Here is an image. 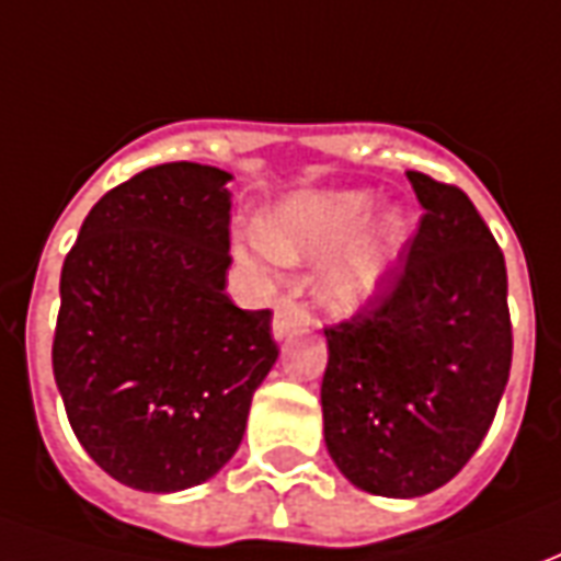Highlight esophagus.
<instances>
[{
  "label": "esophagus",
  "instance_id": "esophagus-1",
  "mask_svg": "<svg viewBox=\"0 0 561 561\" xmlns=\"http://www.w3.org/2000/svg\"><path fill=\"white\" fill-rule=\"evenodd\" d=\"M309 328V312L304 306L294 304L291 297H279L276 300V312H273V336L285 340L291 333H304Z\"/></svg>",
  "mask_w": 561,
  "mask_h": 561
}]
</instances>
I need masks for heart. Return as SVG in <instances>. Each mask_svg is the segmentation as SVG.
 <instances>
[{
  "label": "heart",
  "mask_w": 561,
  "mask_h": 561,
  "mask_svg": "<svg viewBox=\"0 0 561 561\" xmlns=\"http://www.w3.org/2000/svg\"><path fill=\"white\" fill-rule=\"evenodd\" d=\"M373 207V192L297 195L264 221V245H233V252L249 264L261 252L288 264L336 255L324 273L321 294L336 312H354L376 294L378 282L412 233L409 216L400 207H385L369 219Z\"/></svg>",
  "instance_id": "obj_1"
}]
</instances>
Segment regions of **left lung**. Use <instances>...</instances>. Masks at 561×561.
I'll list each match as a JSON object with an SVG mask.
<instances>
[{"label": "left lung", "mask_w": 561, "mask_h": 561, "mask_svg": "<svg viewBox=\"0 0 561 561\" xmlns=\"http://www.w3.org/2000/svg\"><path fill=\"white\" fill-rule=\"evenodd\" d=\"M423 216L397 267L324 328V442L366 493L445 486L495 417L511 373L505 255L457 185L409 171Z\"/></svg>", "instance_id": "1"}]
</instances>
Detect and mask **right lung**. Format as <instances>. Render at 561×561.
Masks as SVG:
<instances>
[{"mask_svg": "<svg viewBox=\"0 0 561 561\" xmlns=\"http://www.w3.org/2000/svg\"><path fill=\"white\" fill-rule=\"evenodd\" d=\"M231 173L168 161L111 188L62 264L54 378L71 430L144 493L197 486L237 454L279 357L270 309L225 294Z\"/></svg>", "mask_w": 561, "mask_h": 561, "instance_id": "add662e5", "label": "right lung"}]
</instances>
